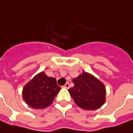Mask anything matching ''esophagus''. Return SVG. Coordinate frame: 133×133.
<instances>
[{
	"label": "esophagus",
	"mask_w": 133,
	"mask_h": 133,
	"mask_svg": "<svg viewBox=\"0 0 133 133\" xmlns=\"http://www.w3.org/2000/svg\"><path fill=\"white\" fill-rule=\"evenodd\" d=\"M64 88H66V89H69V83H66L65 84V85L64 86Z\"/></svg>",
	"instance_id": "34e87169"
}]
</instances>
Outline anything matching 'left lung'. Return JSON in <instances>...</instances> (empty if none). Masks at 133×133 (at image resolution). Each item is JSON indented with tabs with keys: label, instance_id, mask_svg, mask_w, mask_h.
<instances>
[{
	"label": "left lung",
	"instance_id": "8db88e82",
	"mask_svg": "<svg viewBox=\"0 0 133 133\" xmlns=\"http://www.w3.org/2000/svg\"><path fill=\"white\" fill-rule=\"evenodd\" d=\"M75 86L69 89L75 104L82 109L95 110L105 102L104 85L92 75L83 72L72 80Z\"/></svg>",
	"mask_w": 133,
	"mask_h": 133
}]
</instances>
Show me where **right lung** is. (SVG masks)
<instances>
[{
    "label": "right lung",
    "mask_w": 133,
    "mask_h": 133,
    "mask_svg": "<svg viewBox=\"0 0 133 133\" xmlns=\"http://www.w3.org/2000/svg\"><path fill=\"white\" fill-rule=\"evenodd\" d=\"M60 89L56 79L42 72L25 85L23 98L34 109H44L52 103Z\"/></svg>",
    "instance_id": "right-lung-1"
}]
</instances>
